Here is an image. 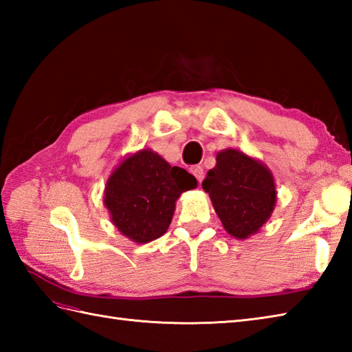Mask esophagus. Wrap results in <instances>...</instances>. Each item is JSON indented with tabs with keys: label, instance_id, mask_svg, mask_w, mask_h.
I'll list each match as a JSON object with an SVG mask.
<instances>
[{
	"label": "esophagus",
	"instance_id": "esophagus-1",
	"mask_svg": "<svg viewBox=\"0 0 352 352\" xmlns=\"http://www.w3.org/2000/svg\"><path fill=\"white\" fill-rule=\"evenodd\" d=\"M190 172H192L193 175H195V178H197L199 183L203 182V178H204V169H203V166H199V164H197V166H192Z\"/></svg>",
	"mask_w": 352,
	"mask_h": 352
}]
</instances>
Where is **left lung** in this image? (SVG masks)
Instances as JSON below:
<instances>
[{"label":"left lung","instance_id":"8db88e82","mask_svg":"<svg viewBox=\"0 0 352 352\" xmlns=\"http://www.w3.org/2000/svg\"><path fill=\"white\" fill-rule=\"evenodd\" d=\"M203 189L230 236L248 239L271 218L276 188L271 169L239 149H222L207 172Z\"/></svg>","mask_w":352,"mask_h":352}]
</instances>
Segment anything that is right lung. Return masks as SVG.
<instances>
[{"mask_svg":"<svg viewBox=\"0 0 352 352\" xmlns=\"http://www.w3.org/2000/svg\"><path fill=\"white\" fill-rule=\"evenodd\" d=\"M197 186L186 169L170 166L153 149H139L111 170L104 206L119 233L131 242L148 243L166 233L177 199Z\"/></svg>","mask_w":352,"mask_h":352,"instance_id":"add662e5","label":"right lung"}]
</instances>
